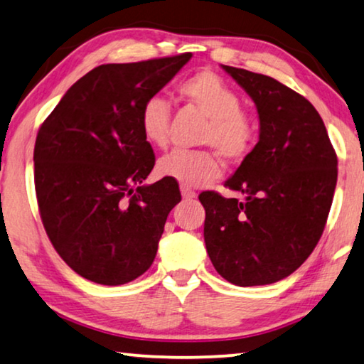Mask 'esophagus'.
<instances>
[{"mask_svg":"<svg viewBox=\"0 0 364 364\" xmlns=\"http://www.w3.org/2000/svg\"><path fill=\"white\" fill-rule=\"evenodd\" d=\"M181 196H183L184 200H193L198 194H196L194 191H191V189H189V188L181 186Z\"/></svg>","mask_w":364,"mask_h":364,"instance_id":"1","label":"esophagus"}]
</instances>
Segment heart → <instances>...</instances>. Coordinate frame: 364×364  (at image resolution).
<instances>
[{"mask_svg": "<svg viewBox=\"0 0 364 364\" xmlns=\"http://www.w3.org/2000/svg\"><path fill=\"white\" fill-rule=\"evenodd\" d=\"M180 99L200 109L207 118L200 142L210 146L228 161H241L252 152L257 141V121L241 108V99L225 80L212 71H199L176 87ZM139 128L155 149H166L170 141V105L154 95L144 102ZM159 173L184 188H199L217 180L220 160L212 152L176 151L159 161Z\"/></svg>", "mask_w": 364, "mask_h": 364, "instance_id": "b5f03b06", "label": "heart"}]
</instances>
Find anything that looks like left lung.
<instances>
[{
    "label": "left lung",
    "mask_w": 364,
    "mask_h": 364,
    "mask_svg": "<svg viewBox=\"0 0 364 364\" xmlns=\"http://www.w3.org/2000/svg\"><path fill=\"white\" fill-rule=\"evenodd\" d=\"M259 114V142L225 186L245 194H199L213 267L238 287L285 279L324 232L337 184V155L317 109L274 77L222 66Z\"/></svg>",
    "instance_id": "left-lung-1"
}]
</instances>
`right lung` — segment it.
<instances>
[{"mask_svg":"<svg viewBox=\"0 0 364 364\" xmlns=\"http://www.w3.org/2000/svg\"><path fill=\"white\" fill-rule=\"evenodd\" d=\"M191 56L97 66L40 126L33 149L40 217L58 255L84 279L123 285L154 262L181 194L171 178L142 184L155 155L139 112Z\"/></svg>","mask_w":364,"mask_h":364,"instance_id":"obj_1","label":"right lung"}]
</instances>
